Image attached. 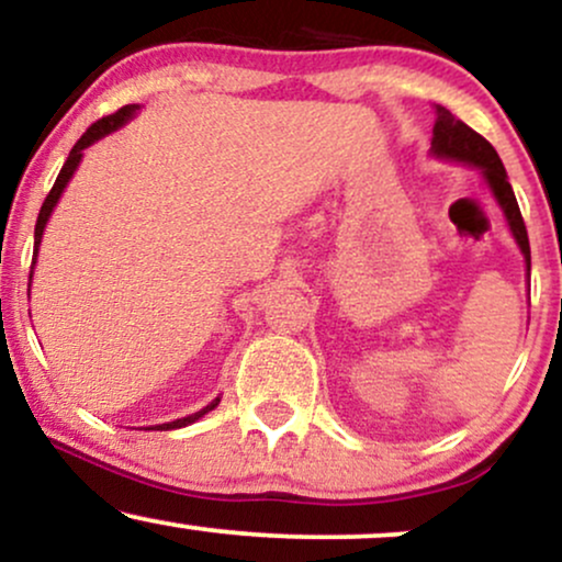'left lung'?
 <instances>
[{
	"instance_id": "8db88e82",
	"label": "left lung",
	"mask_w": 562,
	"mask_h": 562,
	"mask_svg": "<svg viewBox=\"0 0 562 562\" xmlns=\"http://www.w3.org/2000/svg\"><path fill=\"white\" fill-rule=\"evenodd\" d=\"M435 131H431V154L439 159H452V161H465V165L482 170L486 186H490L492 195L497 199L499 209L505 212L513 238H516L520 254L526 259V272H531V248H529V235H526L524 216H520L516 193H513L508 172H505L503 161H499L497 151L486 138H482L476 131H471L463 120H458L456 114L445 106H435Z\"/></svg>"
}]
</instances>
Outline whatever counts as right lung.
<instances>
[{
    "label": "right lung",
    "instance_id": "add662e5",
    "mask_svg": "<svg viewBox=\"0 0 562 562\" xmlns=\"http://www.w3.org/2000/svg\"><path fill=\"white\" fill-rule=\"evenodd\" d=\"M135 112H138V104H127V106H123V110H117V112H114V114H106V117L97 120V123H93L91 127H88V131H86L83 135H80V138H78V144L72 146L70 157L65 159V165H63V170H59L57 180H54V186H52L49 195H46V199H44V204H42V212H38V220H36V233H33V251L38 254V246H42V235H44V227H46V222H49V216H52V212H54V206H57L59 195H63L65 186H67V182H70L72 172L78 170L80 159H83V148H88V146H91V144H97L99 138H104V135H110L112 131H117V127H123V125L127 123V120L133 117ZM33 263H36V259H33ZM31 277H33V267H31ZM216 405H220V397H214V401L209 403L206 408L195 411V414H191V416H186V418H175V422L157 424V427H148V429H159V431H167V429H180V427H188V424L199 422V418L204 416V414H209V411H214Z\"/></svg>",
    "mask_w": 562,
    "mask_h": 562
}]
</instances>
